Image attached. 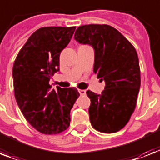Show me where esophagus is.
Returning <instances> with one entry per match:
<instances>
[{"label":"esophagus","mask_w":160,"mask_h":160,"mask_svg":"<svg viewBox=\"0 0 160 160\" xmlns=\"http://www.w3.org/2000/svg\"><path fill=\"white\" fill-rule=\"evenodd\" d=\"M78 91H79V93H80V96H85V94H86L85 90H78Z\"/></svg>","instance_id":"obj_1"}]
</instances>
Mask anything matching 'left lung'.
<instances>
[{
	"label": "left lung",
	"instance_id": "left-lung-1",
	"mask_svg": "<svg viewBox=\"0 0 160 160\" xmlns=\"http://www.w3.org/2000/svg\"><path fill=\"white\" fill-rule=\"evenodd\" d=\"M75 39L95 50L94 73L106 83L101 95L87 91L90 121L104 133L126 126L136 107L140 68L136 49L120 32L109 25L90 24L75 31Z\"/></svg>",
	"mask_w": 160,
	"mask_h": 160
}]
</instances>
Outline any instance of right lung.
Wrapping results in <instances>:
<instances>
[{"mask_svg": "<svg viewBox=\"0 0 160 160\" xmlns=\"http://www.w3.org/2000/svg\"><path fill=\"white\" fill-rule=\"evenodd\" d=\"M75 27H46L34 32L19 51L12 69L16 101L27 121L43 134H57L70 123V110L80 96L75 87L52 90L61 51Z\"/></svg>", "mask_w": 160, "mask_h": 160, "instance_id": "obj_1", "label": "right lung"}]
</instances>
